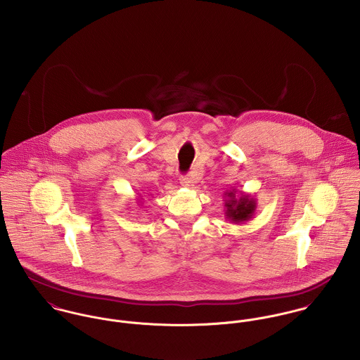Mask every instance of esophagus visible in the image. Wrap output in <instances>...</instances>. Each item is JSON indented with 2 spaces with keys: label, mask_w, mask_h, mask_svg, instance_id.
Returning a JSON list of instances; mask_svg holds the SVG:
<instances>
[{
  "label": "esophagus",
  "mask_w": 360,
  "mask_h": 360,
  "mask_svg": "<svg viewBox=\"0 0 360 360\" xmlns=\"http://www.w3.org/2000/svg\"><path fill=\"white\" fill-rule=\"evenodd\" d=\"M180 184H181L183 187H191V186H194V176H193V174L181 176V177H180Z\"/></svg>",
  "instance_id": "obj_1"
}]
</instances>
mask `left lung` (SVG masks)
I'll return each instance as SVG.
<instances>
[{"label": "left lung", "mask_w": 360, "mask_h": 360, "mask_svg": "<svg viewBox=\"0 0 360 360\" xmlns=\"http://www.w3.org/2000/svg\"><path fill=\"white\" fill-rule=\"evenodd\" d=\"M224 214L231 223L241 224L252 219L257 210V200L247 193L237 191L236 188L224 193Z\"/></svg>", "instance_id": "1"}]
</instances>
